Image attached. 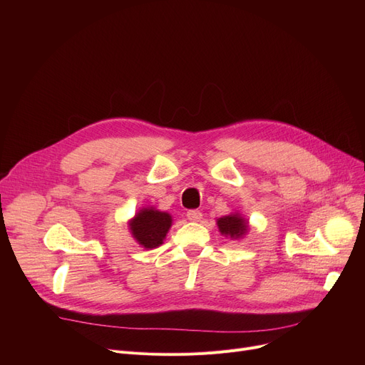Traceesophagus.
<instances>
[{
  "instance_id": "obj_1",
  "label": "esophagus",
  "mask_w": 365,
  "mask_h": 365,
  "mask_svg": "<svg viewBox=\"0 0 365 365\" xmlns=\"http://www.w3.org/2000/svg\"><path fill=\"white\" fill-rule=\"evenodd\" d=\"M186 216L190 222H200L202 219V213L200 212V210H189Z\"/></svg>"
}]
</instances>
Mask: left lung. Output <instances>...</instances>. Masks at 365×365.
Wrapping results in <instances>:
<instances>
[{
    "instance_id": "left-lung-1",
    "label": "left lung",
    "mask_w": 365,
    "mask_h": 365,
    "mask_svg": "<svg viewBox=\"0 0 365 365\" xmlns=\"http://www.w3.org/2000/svg\"><path fill=\"white\" fill-rule=\"evenodd\" d=\"M220 232L229 235L231 238H240L247 232V222L240 215L225 216L217 220Z\"/></svg>"
}]
</instances>
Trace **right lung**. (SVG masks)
Listing matches in <instances>:
<instances>
[{
	"instance_id": "1",
	"label": "right lung",
	"mask_w": 365,
	"mask_h": 365,
	"mask_svg": "<svg viewBox=\"0 0 365 365\" xmlns=\"http://www.w3.org/2000/svg\"><path fill=\"white\" fill-rule=\"evenodd\" d=\"M170 226V215L153 208L140 210L136 217L130 222L133 237L145 248H153L163 244V240L165 238Z\"/></svg>"
}]
</instances>
